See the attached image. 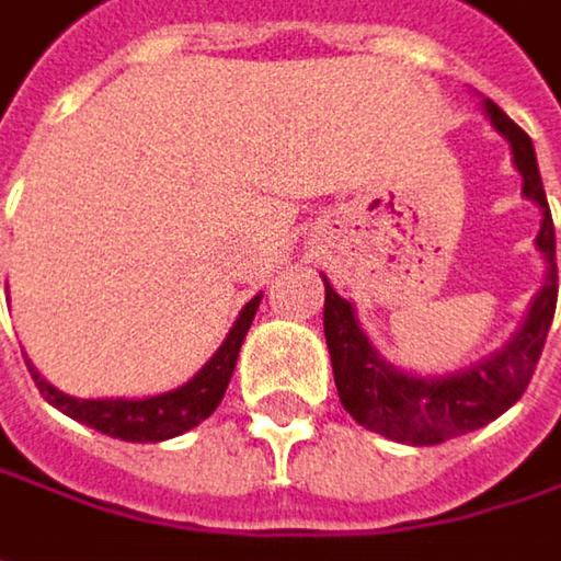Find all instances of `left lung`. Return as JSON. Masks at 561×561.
Masks as SVG:
<instances>
[{"mask_svg":"<svg viewBox=\"0 0 561 561\" xmlns=\"http://www.w3.org/2000/svg\"><path fill=\"white\" fill-rule=\"evenodd\" d=\"M484 118L497 130L507 147L514 170L524 182V198L539 208L536 250L546 263V279L534 295L520 328L514 336L472 366L456 373L421 376L388 363L373 336L363 331L353 301H346L328 276L324 279V336L331 350L333 382L343 408L366 431L382 433L385 439L408 446H436L453 436L472 433L501 417L520 401L534 379L546 333L556 314L559 276H556V228L546 202L542 176L536 167L534 140L520 130L491 99H482Z\"/></svg>","mask_w":561,"mask_h":561,"instance_id":"8db88e82","label":"left lung"}]
</instances>
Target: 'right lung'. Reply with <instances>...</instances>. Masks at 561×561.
I'll list each match as a JSON object with an SVG mask.
<instances>
[{"label":"right lung","mask_w":561,"mask_h":561,"mask_svg":"<svg viewBox=\"0 0 561 561\" xmlns=\"http://www.w3.org/2000/svg\"><path fill=\"white\" fill-rule=\"evenodd\" d=\"M260 301H263V291L253 295L243 305V311L237 314L225 343L215 350V356L188 382L176 385L170 391H160V394H144V398H73V394L60 391L57 385L47 382L25 356L27 373H31L34 385L41 388L44 401L54 404L57 411H64L67 417L79 421V424H85V427L99 433H108L115 439H125V443H163V439L188 433L192 427H198L205 417L215 414V408L221 404V398L228 391L237 356H240V343H243V336H247L253 318H256Z\"/></svg>","instance_id":"1"}]
</instances>
